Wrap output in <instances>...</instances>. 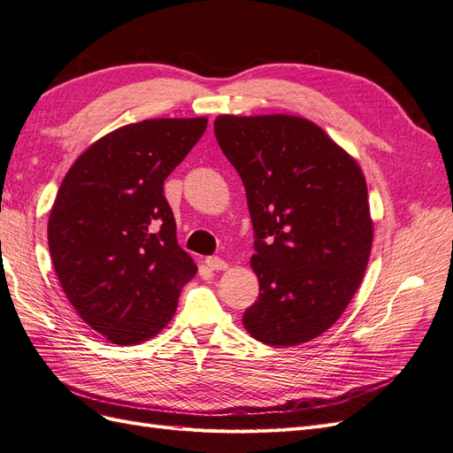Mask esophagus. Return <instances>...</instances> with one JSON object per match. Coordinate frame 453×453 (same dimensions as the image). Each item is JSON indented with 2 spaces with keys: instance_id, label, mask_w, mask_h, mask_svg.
Masks as SVG:
<instances>
[{
  "instance_id": "34e87169",
  "label": "esophagus",
  "mask_w": 453,
  "mask_h": 453,
  "mask_svg": "<svg viewBox=\"0 0 453 453\" xmlns=\"http://www.w3.org/2000/svg\"><path fill=\"white\" fill-rule=\"evenodd\" d=\"M205 265H208L211 270H226L228 268L225 260L219 258V257H208V258H205Z\"/></svg>"
}]
</instances>
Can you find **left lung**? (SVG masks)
Here are the masks:
<instances>
[{"label": "left lung", "mask_w": 453, "mask_h": 453, "mask_svg": "<svg viewBox=\"0 0 453 453\" xmlns=\"http://www.w3.org/2000/svg\"><path fill=\"white\" fill-rule=\"evenodd\" d=\"M240 173L255 230L257 303L243 326L268 346H298L331 328L357 293L374 226L357 160L295 115L215 119Z\"/></svg>", "instance_id": "left-lung-1"}]
</instances>
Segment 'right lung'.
<instances>
[{"mask_svg":"<svg viewBox=\"0 0 453 453\" xmlns=\"http://www.w3.org/2000/svg\"><path fill=\"white\" fill-rule=\"evenodd\" d=\"M205 127V117L120 127L94 142L58 188L47 228L54 272L81 319L113 344L158 334L195 278L164 181Z\"/></svg>","mask_w":453,"mask_h":453,"instance_id":"right-lung-1","label":"right lung"}]
</instances>
